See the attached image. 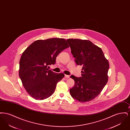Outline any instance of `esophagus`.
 <instances>
[{
	"label": "esophagus",
	"mask_w": 130,
	"mask_h": 130,
	"mask_svg": "<svg viewBox=\"0 0 130 130\" xmlns=\"http://www.w3.org/2000/svg\"><path fill=\"white\" fill-rule=\"evenodd\" d=\"M65 77L66 78H69L70 77V76H69V75H66V74H65Z\"/></svg>",
	"instance_id": "1"
}]
</instances>
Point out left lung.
Here are the masks:
<instances>
[{"label":"left lung","instance_id":"obj_1","mask_svg":"<svg viewBox=\"0 0 130 130\" xmlns=\"http://www.w3.org/2000/svg\"><path fill=\"white\" fill-rule=\"evenodd\" d=\"M66 41L75 62L82 66L81 77L70 76L74 80L70 94L80 102L91 101L99 95L108 82L109 62L101 49L89 40L71 38Z\"/></svg>","mask_w":130,"mask_h":130}]
</instances>
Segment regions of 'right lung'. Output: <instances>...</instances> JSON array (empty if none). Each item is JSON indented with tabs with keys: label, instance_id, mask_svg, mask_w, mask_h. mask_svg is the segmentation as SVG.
Returning a JSON list of instances; mask_svg holds the SVG:
<instances>
[{
	"label": "right lung",
	"instance_id": "1",
	"mask_svg": "<svg viewBox=\"0 0 130 130\" xmlns=\"http://www.w3.org/2000/svg\"><path fill=\"white\" fill-rule=\"evenodd\" d=\"M69 47L63 38H52L37 40L22 53L19 61V76L27 93L36 100L51 96L56 84L64 76L49 70L55 64L56 57Z\"/></svg>",
	"mask_w": 130,
	"mask_h": 130
}]
</instances>
